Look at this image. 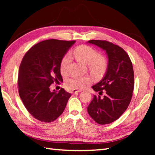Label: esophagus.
Masks as SVG:
<instances>
[{
    "label": "esophagus",
    "instance_id": "34e87169",
    "mask_svg": "<svg viewBox=\"0 0 155 155\" xmlns=\"http://www.w3.org/2000/svg\"><path fill=\"white\" fill-rule=\"evenodd\" d=\"M81 90H75V89H74V90H72V94H77V93H78V92H81Z\"/></svg>",
    "mask_w": 155,
    "mask_h": 155
}]
</instances>
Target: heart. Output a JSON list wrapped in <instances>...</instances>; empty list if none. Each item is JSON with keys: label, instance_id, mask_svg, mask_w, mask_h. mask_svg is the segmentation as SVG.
Here are the masks:
<instances>
[{"label": "heart", "instance_id": "b5f03b06", "mask_svg": "<svg viewBox=\"0 0 155 155\" xmlns=\"http://www.w3.org/2000/svg\"><path fill=\"white\" fill-rule=\"evenodd\" d=\"M72 54L78 61L88 64L89 70L93 74L100 76L103 74L107 68V61L103 56L100 55L96 49L87 45H81L77 47L72 51ZM71 62V56L66 53L61 59L60 70L62 74H66L69 72ZM90 78L87 76L80 77L73 76L66 81L68 87L74 89H83L90 82Z\"/></svg>", "mask_w": 155, "mask_h": 155}]
</instances>
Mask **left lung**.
<instances>
[{"mask_svg": "<svg viewBox=\"0 0 155 155\" xmlns=\"http://www.w3.org/2000/svg\"><path fill=\"white\" fill-rule=\"evenodd\" d=\"M88 42L106 51L109 64L104 78L92 86L99 95H94L87 112L98 124H110L124 114L130 103L135 82L133 64L127 52L119 46L106 40ZM103 93L105 96L101 97Z\"/></svg>", "mask_w": 155, "mask_h": 155, "instance_id": "obj_1", "label": "left lung"}]
</instances>
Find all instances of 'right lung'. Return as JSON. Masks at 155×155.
<instances>
[{
  "label": "right lung",
  "instance_id": "1",
  "mask_svg": "<svg viewBox=\"0 0 155 155\" xmlns=\"http://www.w3.org/2000/svg\"><path fill=\"white\" fill-rule=\"evenodd\" d=\"M75 40L51 39L31 47L21 61L18 92L28 113L39 121L51 122L64 112L71 94L61 88L50 91V85L63 81L61 59Z\"/></svg>",
  "mask_w": 155,
  "mask_h": 155
}]
</instances>
